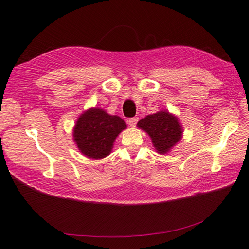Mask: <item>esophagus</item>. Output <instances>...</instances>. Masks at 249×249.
Instances as JSON below:
<instances>
[{"instance_id":"34e87169","label":"esophagus","mask_w":249,"mask_h":249,"mask_svg":"<svg viewBox=\"0 0 249 249\" xmlns=\"http://www.w3.org/2000/svg\"><path fill=\"white\" fill-rule=\"evenodd\" d=\"M137 122H138L137 118H131L127 121V123H128L129 126H131V127H135L136 124H137Z\"/></svg>"}]
</instances>
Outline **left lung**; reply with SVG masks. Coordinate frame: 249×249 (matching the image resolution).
Returning <instances> with one entry per match:
<instances>
[{
    "label": "left lung",
    "mask_w": 249,
    "mask_h": 249,
    "mask_svg": "<svg viewBox=\"0 0 249 249\" xmlns=\"http://www.w3.org/2000/svg\"><path fill=\"white\" fill-rule=\"evenodd\" d=\"M137 126L150 136L155 150L160 154L169 152L182 137L181 124L167 110L147 115L138 122Z\"/></svg>",
    "instance_id": "obj_1"
}]
</instances>
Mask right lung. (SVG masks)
<instances>
[{"mask_svg": "<svg viewBox=\"0 0 249 249\" xmlns=\"http://www.w3.org/2000/svg\"><path fill=\"white\" fill-rule=\"evenodd\" d=\"M126 123L118 115L99 108L85 111L73 128V139L81 152L90 159H102L111 153L114 140Z\"/></svg>", "mask_w": 249, "mask_h": 249, "instance_id": "right-lung-1", "label": "right lung"}]
</instances>
